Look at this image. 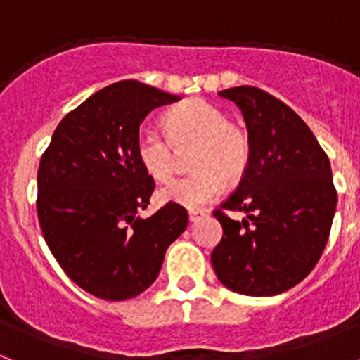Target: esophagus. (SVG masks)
<instances>
[{
    "instance_id": "obj_1",
    "label": "esophagus",
    "mask_w": 360,
    "mask_h": 360,
    "mask_svg": "<svg viewBox=\"0 0 360 360\" xmlns=\"http://www.w3.org/2000/svg\"><path fill=\"white\" fill-rule=\"evenodd\" d=\"M205 216H207V214L201 212V210H190V212H188V219H190V223L199 221V219H201V217H205Z\"/></svg>"
}]
</instances>
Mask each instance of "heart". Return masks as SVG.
I'll list each match as a JSON object with an SVG mask.
<instances>
[{"label":"heart","instance_id":"b5f03b06","mask_svg":"<svg viewBox=\"0 0 360 360\" xmlns=\"http://www.w3.org/2000/svg\"><path fill=\"white\" fill-rule=\"evenodd\" d=\"M165 133L143 129L135 141V153L153 181L166 183L177 168V150L194 148L195 174L181 177L159 192L165 203L198 210L221 194L223 177L234 181L243 175L250 159V143L243 129L229 122L217 105L194 98L165 115Z\"/></svg>","mask_w":360,"mask_h":360}]
</instances>
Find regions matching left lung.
Wrapping results in <instances>:
<instances>
[{
    "mask_svg": "<svg viewBox=\"0 0 360 360\" xmlns=\"http://www.w3.org/2000/svg\"><path fill=\"white\" fill-rule=\"evenodd\" d=\"M241 110L250 159L236 192L216 210L223 238L212 250L217 280L240 295L274 297L300 283L328 243L337 192L328 155L289 105L258 87L219 91Z\"/></svg>",
    "mask_w": 360,
    "mask_h": 360,
    "instance_id": "left-lung-1",
    "label": "left lung"
}]
</instances>
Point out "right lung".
Masks as SVG:
<instances>
[{"label":"right lung","instance_id":"right-lung-1","mask_svg":"<svg viewBox=\"0 0 360 360\" xmlns=\"http://www.w3.org/2000/svg\"><path fill=\"white\" fill-rule=\"evenodd\" d=\"M177 101L137 80L111 84L63 117L41 155V232L60 267L93 297L119 302L146 291L188 225L174 203L139 216L155 188L135 153L139 126Z\"/></svg>","mask_w":360,"mask_h":360}]
</instances>
